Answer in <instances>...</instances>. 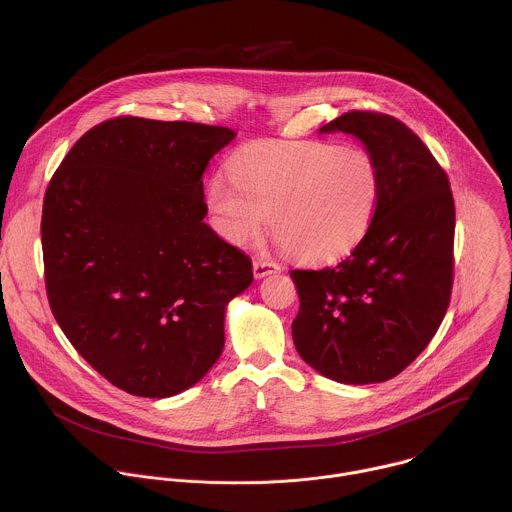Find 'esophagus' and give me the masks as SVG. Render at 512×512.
<instances>
[{
	"label": "esophagus",
	"instance_id": "34e87169",
	"mask_svg": "<svg viewBox=\"0 0 512 512\" xmlns=\"http://www.w3.org/2000/svg\"><path fill=\"white\" fill-rule=\"evenodd\" d=\"M282 270V266L280 264H276V262H272V260H264V258H258V260H254V278H264V276H270V274H276V272H280Z\"/></svg>",
	"mask_w": 512,
	"mask_h": 512
}]
</instances>
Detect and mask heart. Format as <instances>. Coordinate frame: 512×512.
<instances>
[{"mask_svg":"<svg viewBox=\"0 0 512 512\" xmlns=\"http://www.w3.org/2000/svg\"><path fill=\"white\" fill-rule=\"evenodd\" d=\"M207 201L220 234L244 244L270 217L293 258L333 262L365 238L382 195V171L365 147L337 142H258L228 161Z\"/></svg>","mask_w":512,"mask_h":512,"instance_id":"heart-1","label":"heart"}]
</instances>
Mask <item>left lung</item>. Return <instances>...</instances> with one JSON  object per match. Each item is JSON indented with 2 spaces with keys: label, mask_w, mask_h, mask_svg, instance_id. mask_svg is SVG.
Listing matches in <instances>:
<instances>
[{
  "label": "left lung",
  "mask_w": 512,
  "mask_h": 512,
  "mask_svg": "<svg viewBox=\"0 0 512 512\" xmlns=\"http://www.w3.org/2000/svg\"><path fill=\"white\" fill-rule=\"evenodd\" d=\"M321 134L359 138L382 171L374 220L333 268L292 270L299 357L345 384L384 382L428 347L453 286L455 203L447 173L400 120L351 110Z\"/></svg>",
  "instance_id": "left-lung-1"
}]
</instances>
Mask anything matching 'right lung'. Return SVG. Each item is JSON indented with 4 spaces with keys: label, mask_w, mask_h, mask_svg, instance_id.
<instances>
[{
    "label": "right lung",
    "mask_w": 512,
    "mask_h": 512,
    "mask_svg": "<svg viewBox=\"0 0 512 512\" xmlns=\"http://www.w3.org/2000/svg\"><path fill=\"white\" fill-rule=\"evenodd\" d=\"M222 126L136 116L88 130L51 177L41 244L51 311L114 386L167 398L224 347V307L252 260L207 226L203 173Z\"/></svg>",
    "instance_id": "right-lung-1"
}]
</instances>
